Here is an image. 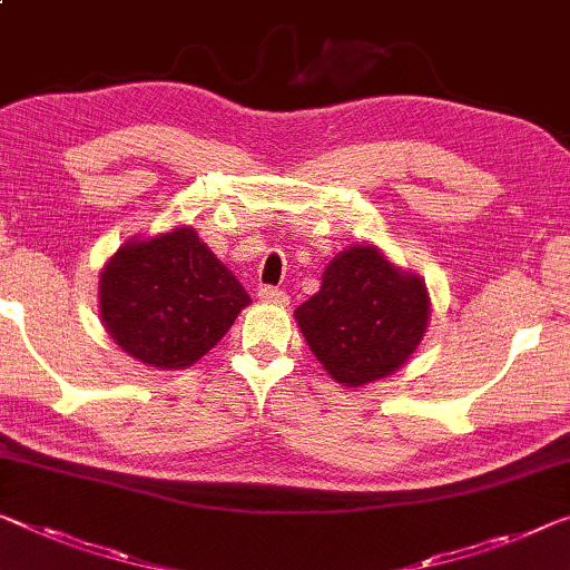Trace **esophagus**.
Returning <instances> with one entry per match:
<instances>
[{
  "label": "esophagus",
  "instance_id": "1",
  "mask_svg": "<svg viewBox=\"0 0 570 570\" xmlns=\"http://www.w3.org/2000/svg\"><path fill=\"white\" fill-rule=\"evenodd\" d=\"M258 299L261 302H268V304H284L286 302V294L282 288L276 286H258Z\"/></svg>",
  "mask_w": 570,
  "mask_h": 570
}]
</instances>
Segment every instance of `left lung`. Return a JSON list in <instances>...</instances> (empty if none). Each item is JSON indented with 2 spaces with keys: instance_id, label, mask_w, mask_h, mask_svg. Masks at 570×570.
I'll return each mask as SVG.
<instances>
[{
  "instance_id": "left-lung-1",
  "label": "left lung",
  "mask_w": 570,
  "mask_h": 570,
  "mask_svg": "<svg viewBox=\"0 0 570 570\" xmlns=\"http://www.w3.org/2000/svg\"><path fill=\"white\" fill-rule=\"evenodd\" d=\"M314 358L343 386H363L402 368L428 330L430 296L373 245L327 263L320 292L294 312Z\"/></svg>"
}]
</instances>
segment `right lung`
Wrapping results in <instances>:
<instances>
[{"label":"right lung","mask_w":570,"mask_h":570,"mask_svg":"<svg viewBox=\"0 0 570 570\" xmlns=\"http://www.w3.org/2000/svg\"><path fill=\"white\" fill-rule=\"evenodd\" d=\"M250 296L194 227L127 240L99 276V312L127 355L153 368L197 363Z\"/></svg>","instance_id":"obj_1"}]
</instances>
